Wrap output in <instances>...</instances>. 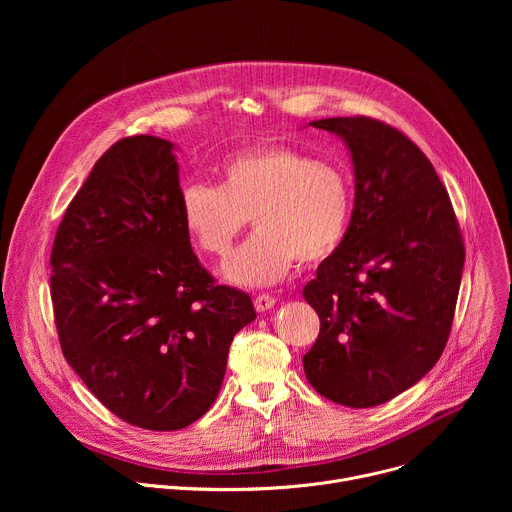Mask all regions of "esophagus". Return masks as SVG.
Returning a JSON list of instances; mask_svg holds the SVG:
<instances>
[{"instance_id":"esophagus-1","label":"esophagus","mask_w":512,"mask_h":512,"mask_svg":"<svg viewBox=\"0 0 512 512\" xmlns=\"http://www.w3.org/2000/svg\"><path fill=\"white\" fill-rule=\"evenodd\" d=\"M253 306H255L257 312H267V310H271L275 306V298L269 296V294H259L253 300Z\"/></svg>"}]
</instances>
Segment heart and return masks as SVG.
I'll list each match as a JSON object with an SVG mask.
<instances>
[{
    "instance_id": "1",
    "label": "heart",
    "mask_w": 512,
    "mask_h": 512,
    "mask_svg": "<svg viewBox=\"0 0 512 512\" xmlns=\"http://www.w3.org/2000/svg\"><path fill=\"white\" fill-rule=\"evenodd\" d=\"M352 182L332 162L296 148H259L223 166V184L190 182L180 212L192 243L225 257L253 218V235L223 265L237 285H271L298 261L312 267L344 241L352 218Z\"/></svg>"
}]
</instances>
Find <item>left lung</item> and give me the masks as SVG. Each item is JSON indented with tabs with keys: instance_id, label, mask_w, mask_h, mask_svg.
Masks as SVG:
<instances>
[{
	"instance_id": "left-lung-1",
	"label": "left lung",
	"mask_w": 512,
	"mask_h": 512,
	"mask_svg": "<svg viewBox=\"0 0 512 512\" xmlns=\"http://www.w3.org/2000/svg\"><path fill=\"white\" fill-rule=\"evenodd\" d=\"M310 125L344 139L356 190L344 241L304 287L320 318L304 371L322 397L367 409L413 387L440 360L464 241L448 190L405 133L362 115Z\"/></svg>"
}]
</instances>
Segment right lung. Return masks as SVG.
<instances>
[{
    "label": "right lung",
    "mask_w": 512,
    "mask_h": 512,
    "mask_svg": "<svg viewBox=\"0 0 512 512\" xmlns=\"http://www.w3.org/2000/svg\"><path fill=\"white\" fill-rule=\"evenodd\" d=\"M174 143L119 139L58 225L50 296L62 354L119 419L176 431L221 391L251 298L216 285L190 247Z\"/></svg>",
    "instance_id": "add662e5"
}]
</instances>
